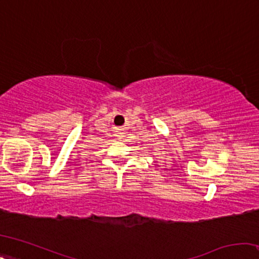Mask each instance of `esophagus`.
Listing matches in <instances>:
<instances>
[{
	"mask_svg": "<svg viewBox=\"0 0 259 259\" xmlns=\"http://www.w3.org/2000/svg\"><path fill=\"white\" fill-rule=\"evenodd\" d=\"M117 137H119V139H122V137H124V133H117Z\"/></svg>",
	"mask_w": 259,
	"mask_h": 259,
	"instance_id": "1",
	"label": "esophagus"
}]
</instances>
